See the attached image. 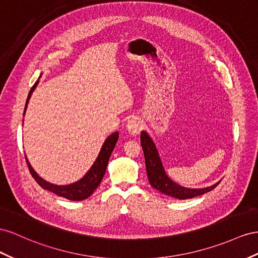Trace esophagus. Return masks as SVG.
I'll list each match as a JSON object with an SVG mask.
<instances>
[{
    "label": "esophagus",
    "instance_id": "34e87169",
    "mask_svg": "<svg viewBox=\"0 0 258 258\" xmlns=\"http://www.w3.org/2000/svg\"><path fill=\"white\" fill-rule=\"evenodd\" d=\"M142 128H143V123L137 117H132L131 119H129L128 122H127V130H128L129 134L131 136H134V137H136V136L140 134V131L142 130Z\"/></svg>",
    "mask_w": 258,
    "mask_h": 258
}]
</instances>
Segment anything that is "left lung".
<instances>
[{
	"instance_id": "8db88e82",
	"label": "left lung",
	"mask_w": 258,
	"mask_h": 258,
	"mask_svg": "<svg viewBox=\"0 0 258 258\" xmlns=\"http://www.w3.org/2000/svg\"><path fill=\"white\" fill-rule=\"evenodd\" d=\"M140 139L145 158L146 173H148L150 184L159 192L179 200H186L202 196V194L206 192H210L219 184L220 181L211 186L201 187V189H190V187H184L176 183L166 173L161 157H159L158 151L156 149V145L153 142L152 138L149 136L148 132L142 131Z\"/></svg>"
}]
</instances>
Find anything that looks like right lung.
I'll return each instance as SVG.
<instances>
[{
	"label": "right lung",
	"instance_id": "1",
	"mask_svg": "<svg viewBox=\"0 0 258 258\" xmlns=\"http://www.w3.org/2000/svg\"><path fill=\"white\" fill-rule=\"evenodd\" d=\"M38 83H39V80L36 81V83H34L33 87L31 88L29 94H28L27 101H26V106H25V110H24V116L26 113L28 103H29V100L31 97V94L34 91V89L37 88ZM118 137H119V134L116 131L113 135H110L105 141H104L99 155H97L95 162L91 166V168L87 171L86 175L83 176L80 180L76 181V182H74V183L66 184V185H58V184H53V183L47 182V181L41 178L38 173L33 170L32 166L30 165L29 161H28V158L26 156V162L28 165V168H29V171L32 175V177L34 178V180H36L38 184L41 187H43L44 190L51 191L58 197L65 198V199L71 200V201H83L91 196V194L96 190V187L100 185L104 175H105L106 167H107V164L109 161L110 154H112V152L118 141Z\"/></svg>",
	"mask_w": 258,
	"mask_h": 258
}]
</instances>
